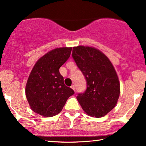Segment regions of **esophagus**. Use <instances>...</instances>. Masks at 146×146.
I'll return each mask as SVG.
<instances>
[{"mask_svg":"<svg viewBox=\"0 0 146 146\" xmlns=\"http://www.w3.org/2000/svg\"><path fill=\"white\" fill-rule=\"evenodd\" d=\"M71 88L72 89H73V90H74V91H75V85H71Z\"/></svg>","mask_w":146,"mask_h":146,"instance_id":"obj_1","label":"esophagus"}]
</instances>
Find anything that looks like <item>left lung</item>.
Wrapping results in <instances>:
<instances>
[{
  "label": "left lung",
  "mask_w": 146,
  "mask_h": 146,
  "mask_svg": "<svg viewBox=\"0 0 146 146\" xmlns=\"http://www.w3.org/2000/svg\"><path fill=\"white\" fill-rule=\"evenodd\" d=\"M72 57L87 81L86 90L79 93L77 101L88 115L104 117L115 108L119 97L120 84L113 66L102 51L91 46H75Z\"/></svg>",
  "instance_id": "obj_1"
}]
</instances>
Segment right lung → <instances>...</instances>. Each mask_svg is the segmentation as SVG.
Segmentation results:
<instances>
[{
  "instance_id": "obj_1",
  "label": "right lung",
  "mask_w": 146,
  "mask_h": 146,
  "mask_svg": "<svg viewBox=\"0 0 146 146\" xmlns=\"http://www.w3.org/2000/svg\"><path fill=\"white\" fill-rule=\"evenodd\" d=\"M72 47L57 48L38 60L33 68L25 93L31 110L44 117H53L63 110L75 92L64 83L59 68L67 61Z\"/></svg>"
}]
</instances>
